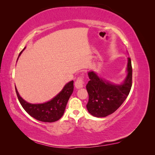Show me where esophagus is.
I'll return each mask as SVG.
<instances>
[{
  "instance_id": "1",
  "label": "esophagus",
  "mask_w": 155,
  "mask_h": 155,
  "mask_svg": "<svg viewBox=\"0 0 155 155\" xmlns=\"http://www.w3.org/2000/svg\"><path fill=\"white\" fill-rule=\"evenodd\" d=\"M75 87L77 88H81L83 87L84 85V77L83 76H81L77 78V81L75 82Z\"/></svg>"
}]
</instances>
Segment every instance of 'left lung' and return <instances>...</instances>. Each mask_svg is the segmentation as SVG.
<instances>
[{
    "label": "left lung",
    "instance_id": "obj_1",
    "mask_svg": "<svg viewBox=\"0 0 155 155\" xmlns=\"http://www.w3.org/2000/svg\"><path fill=\"white\" fill-rule=\"evenodd\" d=\"M127 75L123 83L114 84L102 79L93 71L88 72L90 81L87 84L88 94L87 110L96 117H105L116 111L127 98L132 87L133 68L128 58Z\"/></svg>",
    "mask_w": 155,
    "mask_h": 155
}]
</instances>
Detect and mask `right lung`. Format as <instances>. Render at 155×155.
<instances>
[{"instance_id":"add662e5","label":"right lung","mask_w":155,"mask_h":155,"mask_svg":"<svg viewBox=\"0 0 155 155\" xmlns=\"http://www.w3.org/2000/svg\"><path fill=\"white\" fill-rule=\"evenodd\" d=\"M24 49L20 52L18 57ZM73 83V81L69 82L52 100L42 104L27 103L20 96L16 87L15 90L20 103L28 114L38 120L45 123H52L60 119L63 115L68 101L74 90Z\"/></svg>"}]
</instances>
